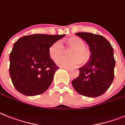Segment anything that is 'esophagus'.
<instances>
[{
    "instance_id": "1",
    "label": "esophagus",
    "mask_w": 125,
    "mask_h": 125,
    "mask_svg": "<svg viewBox=\"0 0 125 125\" xmlns=\"http://www.w3.org/2000/svg\"><path fill=\"white\" fill-rule=\"evenodd\" d=\"M62 69H66V70H71V68L70 67H62Z\"/></svg>"
}]
</instances>
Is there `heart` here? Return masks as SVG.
I'll return each mask as SVG.
<instances>
[{"label": "heart", "mask_w": 125, "mask_h": 125, "mask_svg": "<svg viewBox=\"0 0 125 125\" xmlns=\"http://www.w3.org/2000/svg\"><path fill=\"white\" fill-rule=\"evenodd\" d=\"M68 49H73L70 52L71 58H63L65 51L60 42L53 43L49 48V54L54 61H58V63L63 67H74L80 63H85L90 57V51L85 46L83 40L78 36H71L65 40Z\"/></svg>", "instance_id": "obj_1"}]
</instances>
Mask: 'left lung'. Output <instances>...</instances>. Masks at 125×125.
Instances as JSON below:
<instances>
[{"mask_svg": "<svg viewBox=\"0 0 125 125\" xmlns=\"http://www.w3.org/2000/svg\"><path fill=\"white\" fill-rule=\"evenodd\" d=\"M91 51L90 58L79 68L80 74L72 81L74 89L82 96L96 98L110 87L114 78L115 61L110 42L103 36L91 33H77Z\"/></svg>", "mask_w": 125, "mask_h": 125, "instance_id": "1", "label": "left lung"}]
</instances>
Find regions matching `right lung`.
<instances>
[{"instance_id": "1", "label": "right lung", "mask_w": 125, "mask_h": 125, "mask_svg": "<svg viewBox=\"0 0 125 125\" xmlns=\"http://www.w3.org/2000/svg\"><path fill=\"white\" fill-rule=\"evenodd\" d=\"M65 35L33 34L14 43L10 55V74L17 91L33 96L47 90L59 68L50 58L49 48Z\"/></svg>"}]
</instances>
